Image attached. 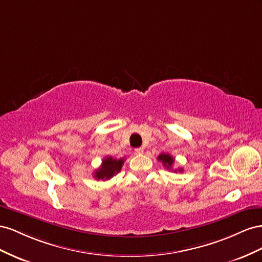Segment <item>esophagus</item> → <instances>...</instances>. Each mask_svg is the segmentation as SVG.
<instances>
[{
	"instance_id": "34e87169",
	"label": "esophagus",
	"mask_w": 262,
	"mask_h": 262,
	"mask_svg": "<svg viewBox=\"0 0 262 262\" xmlns=\"http://www.w3.org/2000/svg\"><path fill=\"white\" fill-rule=\"evenodd\" d=\"M135 154H136V155H143V154H144V148H143V147L136 148V149H135Z\"/></svg>"
}]
</instances>
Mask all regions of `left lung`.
I'll list each match as a JSON object with an SVG mask.
<instances>
[{"label": "left lung", "mask_w": 262, "mask_h": 262, "mask_svg": "<svg viewBox=\"0 0 262 262\" xmlns=\"http://www.w3.org/2000/svg\"><path fill=\"white\" fill-rule=\"evenodd\" d=\"M158 160L162 162V164L164 167H166L168 170H171L172 171V166H173V162H174V159L172 156H170L169 154H161L158 156ZM180 172H182V169H178ZM174 172H177V170H173Z\"/></svg>", "instance_id": "left-lung-1"}]
</instances>
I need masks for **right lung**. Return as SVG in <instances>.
Segmentation results:
<instances>
[{"mask_svg":"<svg viewBox=\"0 0 262 262\" xmlns=\"http://www.w3.org/2000/svg\"><path fill=\"white\" fill-rule=\"evenodd\" d=\"M123 163L124 158L114 159L113 157H106L103 159L101 167L94 172V178L96 180H108L121 171Z\"/></svg>","mask_w":262,"mask_h":262,"instance_id":"obj_1","label":"right lung"}]
</instances>
